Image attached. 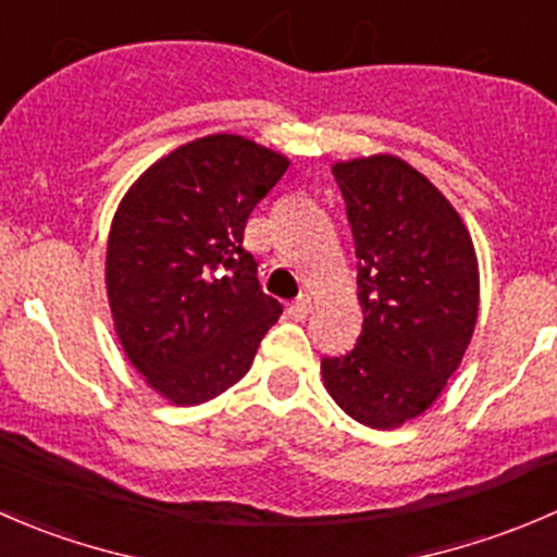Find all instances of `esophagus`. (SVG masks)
Here are the masks:
<instances>
[{
	"label": "esophagus",
	"instance_id": "obj_1",
	"mask_svg": "<svg viewBox=\"0 0 557 557\" xmlns=\"http://www.w3.org/2000/svg\"><path fill=\"white\" fill-rule=\"evenodd\" d=\"M286 311H289L292 319H297V322H300V319H306L308 313L313 311V300L308 295H302V297H297V300L292 302V306L286 308Z\"/></svg>",
	"mask_w": 557,
	"mask_h": 557
}]
</instances>
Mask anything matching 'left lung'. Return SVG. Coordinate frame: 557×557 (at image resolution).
<instances>
[{
	"label": "left lung",
	"instance_id": "obj_1",
	"mask_svg": "<svg viewBox=\"0 0 557 557\" xmlns=\"http://www.w3.org/2000/svg\"><path fill=\"white\" fill-rule=\"evenodd\" d=\"M346 200L362 333L324 357L330 398L360 425L393 431L425 414L458 371L479 313V262L453 202L393 153L333 164Z\"/></svg>",
	"mask_w": 557,
	"mask_h": 557
}]
</instances>
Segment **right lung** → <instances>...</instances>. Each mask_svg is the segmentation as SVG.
<instances>
[{"label":"right lung","mask_w":557,"mask_h":557,"mask_svg":"<svg viewBox=\"0 0 557 557\" xmlns=\"http://www.w3.org/2000/svg\"><path fill=\"white\" fill-rule=\"evenodd\" d=\"M289 159L240 135H206L151 164L115 208L104 289L126 360L173 406L238 384L281 302L257 281L246 219Z\"/></svg>","instance_id":"right-lung-1"}]
</instances>
